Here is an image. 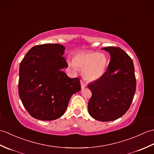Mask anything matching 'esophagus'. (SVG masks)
<instances>
[{"label":"esophagus","instance_id":"obj_1","mask_svg":"<svg viewBox=\"0 0 154 154\" xmlns=\"http://www.w3.org/2000/svg\"><path fill=\"white\" fill-rule=\"evenodd\" d=\"M81 88H82V89H84L85 87H87L86 83H85L84 81H81Z\"/></svg>","mask_w":154,"mask_h":154}]
</instances>
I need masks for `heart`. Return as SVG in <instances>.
Masks as SVG:
<instances>
[{"mask_svg":"<svg viewBox=\"0 0 154 154\" xmlns=\"http://www.w3.org/2000/svg\"><path fill=\"white\" fill-rule=\"evenodd\" d=\"M73 65L83 69V77L89 81L99 79L104 74L107 65L105 55L94 51L83 52L74 55Z\"/></svg>","mask_w":154,"mask_h":154,"instance_id":"1","label":"heart"}]
</instances>
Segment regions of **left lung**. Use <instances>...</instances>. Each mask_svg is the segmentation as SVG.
Wrapping results in <instances>:
<instances>
[{"instance_id": "8db88e82", "label": "left lung", "mask_w": 154, "mask_h": 154, "mask_svg": "<svg viewBox=\"0 0 154 154\" xmlns=\"http://www.w3.org/2000/svg\"><path fill=\"white\" fill-rule=\"evenodd\" d=\"M102 50L110 54V61L102 77L88 85L92 93L88 111L94 119L108 122L119 119L129 109L136 81L133 61L125 51L118 47Z\"/></svg>"}]
</instances>
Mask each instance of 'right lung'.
Returning <instances> with one entry per match:
<instances>
[{
    "label": "right lung",
    "mask_w": 154,
    "mask_h": 154,
    "mask_svg": "<svg viewBox=\"0 0 154 154\" xmlns=\"http://www.w3.org/2000/svg\"><path fill=\"white\" fill-rule=\"evenodd\" d=\"M65 48L58 44L35 45L26 54L19 68L18 94L30 115L41 120L63 116L71 96L81 90L79 78L69 77L63 57Z\"/></svg>",
    "instance_id": "1"
}]
</instances>
